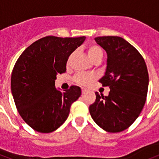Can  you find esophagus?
<instances>
[{"label":"esophagus","instance_id":"esophagus-1","mask_svg":"<svg viewBox=\"0 0 159 159\" xmlns=\"http://www.w3.org/2000/svg\"><path fill=\"white\" fill-rule=\"evenodd\" d=\"M86 91H87V90H86V88H82V94H84V93H86Z\"/></svg>","mask_w":159,"mask_h":159}]
</instances>
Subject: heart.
Wrapping results in <instances>:
<instances>
[{
	"instance_id": "heart-1",
	"label": "heart",
	"mask_w": 159,
	"mask_h": 159,
	"mask_svg": "<svg viewBox=\"0 0 159 159\" xmlns=\"http://www.w3.org/2000/svg\"><path fill=\"white\" fill-rule=\"evenodd\" d=\"M86 52H87L88 57H90V59L94 63H95V62L99 63L100 61H102V57H103V52H102L101 48L95 44H90V46H88L87 48H86ZM73 55V54H71L69 56L67 61V65H69L70 61H71ZM94 79H95V76L88 73H79L76 74V76L74 77V82L78 85H81V86L87 85Z\"/></svg>"
}]
</instances>
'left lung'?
I'll return each instance as SVG.
<instances>
[{"label":"left lung","mask_w":159,"mask_h":159,"mask_svg":"<svg viewBox=\"0 0 159 159\" xmlns=\"http://www.w3.org/2000/svg\"><path fill=\"white\" fill-rule=\"evenodd\" d=\"M94 40L107 54L105 75L99 82L109 86L110 92L107 96L95 92L90 114L105 131L122 132L143 109L149 86L147 67L139 52L121 37H97Z\"/></svg>","instance_id":"1"}]
</instances>
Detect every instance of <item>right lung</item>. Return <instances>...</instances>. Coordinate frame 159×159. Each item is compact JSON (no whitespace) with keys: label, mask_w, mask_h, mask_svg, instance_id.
Wrapping results in <instances>:
<instances>
[{"label":"right lung","mask_w":159,"mask_h":159,"mask_svg":"<svg viewBox=\"0 0 159 159\" xmlns=\"http://www.w3.org/2000/svg\"><path fill=\"white\" fill-rule=\"evenodd\" d=\"M86 37L46 36L25 49L11 75V91L23 120L39 133L55 131L67 120L70 107L82 94L70 86L65 92L55 87L57 74L66 71L69 57Z\"/></svg>","instance_id":"right-lung-1"}]
</instances>
